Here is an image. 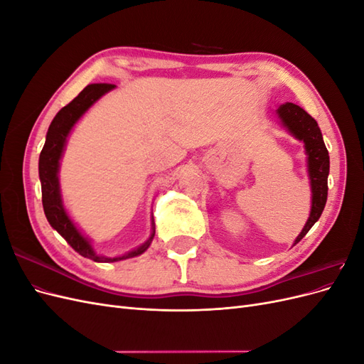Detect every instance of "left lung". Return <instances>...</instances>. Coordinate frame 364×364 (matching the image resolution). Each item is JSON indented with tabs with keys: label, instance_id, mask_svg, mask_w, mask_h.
Masks as SVG:
<instances>
[{
	"label": "left lung",
	"instance_id": "8db88e82",
	"mask_svg": "<svg viewBox=\"0 0 364 364\" xmlns=\"http://www.w3.org/2000/svg\"><path fill=\"white\" fill-rule=\"evenodd\" d=\"M278 117L282 126L290 134L304 142L306 153L308 176L311 185V211L302 232L294 240V245L306 235L308 230L321 218L328 197V174H329V155L322 138V132L317 126V121L308 115L301 106L285 103L278 107Z\"/></svg>",
	"mask_w": 364,
	"mask_h": 364
}]
</instances>
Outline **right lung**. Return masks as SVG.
Listing matches in <instances>:
<instances>
[{"mask_svg":"<svg viewBox=\"0 0 364 364\" xmlns=\"http://www.w3.org/2000/svg\"><path fill=\"white\" fill-rule=\"evenodd\" d=\"M115 85L111 83H94L87 85L85 90L77 95L71 103L62 107L58 115L53 118L51 124L47 132L46 144L41 151L39 156V179L42 186V205L43 213L51 225L53 229L67 240V243L82 257L90 258L97 262H114L127 258H134L146 252L151 243L153 237H155V228H151V235L144 245L130 250L124 255L115 257V258H106L97 255L91 241L82 235L79 229L75 228L73 220L70 218L68 213L65 211L60 196V186H59V165L60 158L63 155L65 144H67V138L70 132L73 130L74 124L82 118V115L90 109L98 98L103 97L106 92L112 91Z\"/></svg>","mask_w":364,"mask_h":364,"instance_id":"obj_1","label":"right lung"}]
</instances>
